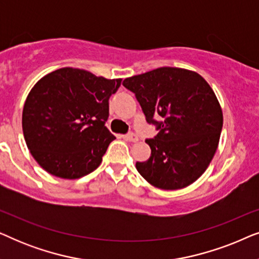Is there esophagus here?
<instances>
[{
	"mask_svg": "<svg viewBox=\"0 0 259 259\" xmlns=\"http://www.w3.org/2000/svg\"><path fill=\"white\" fill-rule=\"evenodd\" d=\"M123 138H125L127 141H131V143H137V141H138V136H137V134H134V133L126 134V136Z\"/></svg>",
	"mask_w": 259,
	"mask_h": 259,
	"instance_id": "34e87169",
	"label": "esophagus"
}]
</instances>
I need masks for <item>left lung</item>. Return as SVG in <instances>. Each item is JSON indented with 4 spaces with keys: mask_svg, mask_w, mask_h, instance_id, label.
<instances>
[{
    "mask_svg": "<svg viewBox=\"0 0 259 259\" xmlns=\"http://www.w3.org/2000/svg\"><path fill=\"white\" fill-rule=\"evenodd\" d=\"M136 94L146 121L159 133L147 139L151 157L137 161L138 172L161 190L196 182L217 151L223 112L214 92L192 70L160 67L123 80Z\"/></svg>",
    "mask_w": 259,
    "mask_h": 259,
    "instance_id": "left-lung-1",
    "label": "left lung"
}]
</instances>
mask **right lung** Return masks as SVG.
<instances>
[{"instance_id":"obj_1","label":"right lung","mask_w":259,"mask_h":259,"mask_svg":"<svg viewBox=\"0 0 259 259\" xmlns=\"http://www.w3.org/2000/svg\"><path fill=\"white\" fill-rule=\"evenodd\" d=\"M121 79H105L65 67L40 79L24 102L22 130L28 150L51 175L77 179L101 164L115 139L105 126L108 100Z\"/></svg>"}]
</instances>
